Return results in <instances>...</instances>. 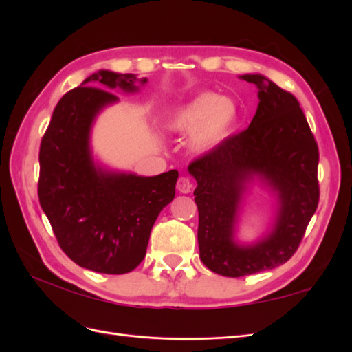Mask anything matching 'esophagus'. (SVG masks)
<instances>
[{
  "instance_id": "1",
  "label": "esophagus",
  "mask_w": 352,
  "mask_h": 352,
  "mask_svg": "<svg viewBox=\"0 0 352 352\" xmlns=\"http://www.w3.org/2000/svg\"><path fill=\"white\" fill-rule=\"evenodd\" d=\"M192 188H193V185H192V182L188 177H184V176L179 177V180H177V190L180 193H190Z\"/></svg>"
}]
</instances>
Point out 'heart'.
<instances>
[{
    "label": "heart",
    "instance_id": "heart-1",
    "mask_svg": "<svg viewBox=\"0 0 352 352\" xmlns=\"http://www.w3.org/2000/svg\"><path fill=\"white\" fill-rule=\"evenodd\" d=\"M236 118L238 108L231 100L204 92L179 105L164 125L175 134H190L188 147L201 156L214 151L228 138Z\"/></svg>",
    "mask_w": 352,
    "mask_h": 352
}]
</instances>
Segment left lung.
Listing matches in <instances>:
<instances>
[{"label": "left lung", "instance_id": "left-lung-1", "mask_svg": "<svg viewBox=\"0 0 352 352\" xmlns=\"http://www.w3.org/2000/svg\"><path fill=\"white\" fill-rule=\"evenodd\" d=\"M258 92L248 129L189 166L196 180L201 260L217 274L241 277L286 263L298 250L319 201V151L303 111L290 92L261 74L238 76ZM257 183L275 199L271 228L237 240L243 202Z\"/></svg>", "mask_w": 352, "mask_h": 352}]
</instances>
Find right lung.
Returning a JSON list of instances; mask_svg holds the SVG:
<instances>
[{"instance_id": "add662e5", "label": "right lung", "mask_w": 352, "mask_h": 352, "mask_svg": "<svg viewBox=\"0 0 352 352\" xmlns=\"http://www.w3.org/2000/svg\"><path fill=\"white\" fill-rule=\"evenodd\" d=\"M146 83L134 74L98 70L62 96L41 140V209L66 256L96 273L134 270L146 256L154 222L176 193L177 170L157 176L116 170L92 150L98 116L120 101L108 91L137 94Z\"/></svg>"}]
</instances>
